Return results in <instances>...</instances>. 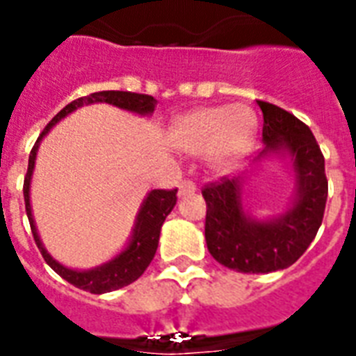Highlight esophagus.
<instances>
[{"instance_id":"esophagus-1","label":"esophagus","mask_w":356,"mask_h":356,"mask_svg":"<svg viewBox=\"0 0 356 356\" xmlns=\"http://www.w3.org/2000/svg\"><path fill=\"white\" fill-rule=\"evenodd\" d=\"M192 192H196V184L192 183V181H188V179L181 181V184H179V194H181V196H186V194H192Z\"/></svg>"}]
</instances>
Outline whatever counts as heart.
Instances as JSON below:
<instances>
[{
  "mask_svg": "<svg viewBox=\"0 0 356 356\" xmlns=\"http://www.w3.org/2000/svg\"><path fill=\"white\" fill-rule=\"evenodd\" d=\"M256 121L248 110L211 106L186 113L172 129L173 147L186 154H200L211 147L214 168H226L248 147Z\"/></svg>",
  "mask_w": 356,
  "mask_h": 356,
  "instance_id": "heart-1",
  "label": "heart"
}]
</instances>
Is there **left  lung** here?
Listing matches in <instances>:
<instances>
[{"label": "left lung", "instance_id": "1", "mask_svg": "<svg viewBox=\"0 0 356 356\" xmlns=\"http://www.w3.org/2000/svg\"><path fill=\"white\" fill-rule=\"evenodd\" d=\"M263 112L261 154L286 149L297 175L293 207L276 220L248 218L241 203L238 177L207 183L202 194L207 203L205 241L211 256L238 273H275L302 256L321 226L329 181L325 156L316 138L300 119L280 106L257 100Z\"/></svg>", "mask_w": 356, "mask_h": 356}]
</instances>
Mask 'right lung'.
<instances>
[{
  "mask_svg": "<svg viewBox=\"0 0 356 356\" xmlns=\"http://www.w3.org/2000/svg\"><path fill=\"white\" fill-rule=\"evenodd\" d=\"M91 102H108V104L118 106V108H123V110H130V112L151 113L154 110L156 100L151 95L130 93V91H99V93L88 95V97H80V99L72 100L70 104L65 106L63 110L46 124V129L42 130V134L39 136V140L35 142L33 149L29 153L27 173L24 177V202H26V213L27 218H29L35 244L39 246L44 261L69 284L80 287L83 291L100 295V293L115 291L119 287L129 286L134 280H138L143 275V270L149 267V263L153 261L154 254H156V246H159L160 227H162L166 216L172 213V209L177 203V188L149 192V196L145 197V202L140 209V214H138L134 235H132L129 248L121 252L118 257H113L110 263H104V265L91 268V270H72V268L59 265L56 259H51V256L44 250V246H42L39 235H37V227H35L33 216H31V205H29V181H31V173H33L35 156H37V149H39V142L42 140V136L58 123L59 119H63L67 113L74 112L76 108H80L83 104H91Z\"/></svg>",
  "mask_w": 356,
  "mask_h": 356,
  "instance_id": "add662e5",
  "label": "right lung"
}]
</instances>
